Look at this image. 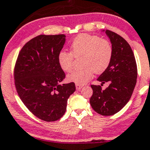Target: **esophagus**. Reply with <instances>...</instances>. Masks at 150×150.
Returning a JSON list of instances; mask_svg holds the SVG:
<instances>
[{
	"mask_svg": "<svg viewBox=\"0 0 150 150\" xmlns=\"http://www.w3.org/2000/svg\"><path fill=\"white\" fill-rule=\"evenodd\" d=\"M81 87H82V85H80V84H76V88L77 90H80L81 89Z\"/></svg>",
	"mask_w": 150,
	"mask_h": 150,
	"instance_id": "obj_1",
	"label": "esophagus"
}]
</instances>
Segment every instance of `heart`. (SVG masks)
Wrapping results in <instances>:
<instances>
[{
	"label": "heart",
	"instance_id": "1",
	"mask_svg": "<svg viewBox=\"0 0 150 150\" xmlns=\"http://www.w3.org/2000/svg\"><path fill=\"white\" fill-rule=\"evenodd\" d=\"M71 52L62 50L57 55V62L63 71L69 72L73 69L74 58L83 56L81 66L84 69L68 75L67 79L76 84H86L93 79L94 71L101 74L110 65L113 49L108 40L98 35L87 33L79 34L71 44Z\"/></svg>",
	"mask_w": 150,
	"mask_h": 150
}]
</instances>
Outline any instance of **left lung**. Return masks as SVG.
Returning a JSON list of instances; mask_svg holds the SVG:
<instances>
[{"instance_id": "8db88e82", "label": "left lung", "mask_w": 150, "mask_h": 150, "mask_svg": "<svg viewBox=\"0 0 150 150\" xmlns=\"http://www.w3.org/2000/svg\"><path fill=\"white\" fill-rule=\"evenodd\" d=\"M105 32L112 43L113 55L109 67L97 80L102 83L109 81L110 85L103 91L100 85L92 84L90 103L99 115L110 116L120 112L130 100L136 84L137 66L128 43L115 32Z\"/></svg>"}]
</instances>
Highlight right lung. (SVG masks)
<instances>
[{"mask_svg":"<svg viewBox=\"0 0 150 150\" xmlns=\"http://www.w3.org/2000/svg\"><path fill=\"white\" fill-rule=\"evenodd\" d=\"M66 35H40L20 50L14 67V83L20 99L31 113L46 122L61 118L75 84H60L66 77L57 55Z\"/></svg>","mask_w":150,"mask_h":150,"instance_id":"obj_1","label":"right lung"}]
</instances>
